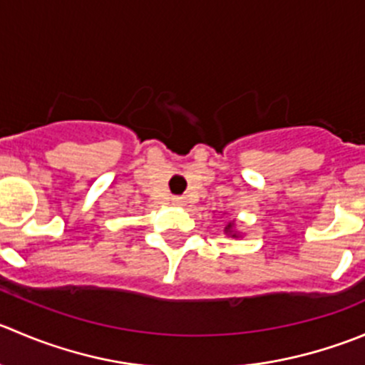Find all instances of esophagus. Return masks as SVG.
Instances as JSON below:
<instances>
[{"instance_id": "obj_1", "label": "esophagus", "mask_w": 365, "mask_h": 365, "mask_svg": "<svg viewBox=\"0 0 365 365\" xmlns=\"http://www.w3.org/2000/svg\"><path fill=\"white\" fill-rule=\"evenodd\" d=\"M173 205H176V207H183V205H185V197L175 196L173 197Z\"/></svg>"}]
</instances>
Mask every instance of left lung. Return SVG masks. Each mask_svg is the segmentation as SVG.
Here are the masks:
<instances>
[{"label":"left lung","mask_w":365,"mask_h":365,"mask_svg":"<svg viewBox=\"0 0 365 365\" xmlns=\"http://www.w3.org/2000/svg\"><path fill=\"white\" fill-rule=\"evenodd\" d=\"M225 232L228 233V235H232V237H237V233L233 232V222H228V226H226V228H225Z\"/></svg>","instance_id":"1"}]
</instances>
